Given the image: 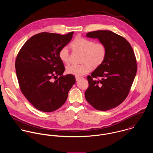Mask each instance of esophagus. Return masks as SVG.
Here are the masks:
<instances>
[{"label":"esophagus","mask_w":153,"mask_h":153,"mask_svg":"<svg viewBox=\"0 0 153 153\" xmlns=\"http://www.w3.org/2000/svg\"><path fill=\"white\" fill-rule=\"evenodd\" d=\"M81 78V77H79V76H76V77H75V79H76V81L79 80Z\"/></svg>","instance_id":"34e87169"}]
</instances>
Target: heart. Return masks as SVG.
I'll list each match as a JSON object with an SVG mask.
<instances>
[{"label": "heart", "mask_w": 153, "mask_h": 153, "mask_svg": "<svg viewBox=\"0 0 153 153\" xmlns=\"http://www.w3.org/2000/svg\"><path fill=\"white\" fill-rule=\"evenodd\" d=\"M72 46L83 52L82 62L80 65L72 64L66 68V72L76 76H81L89 73L92 66L100 65L104 61L107 55V48L102 42H95L93 40L82 37H78L71 44ZM59 58L61 61L67 64L69 61L68 47L63 46L59 52Z\"/></svg>", "instance_id": "obj_1"}]
</instances>
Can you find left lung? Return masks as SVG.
I'll list each match as a JSON object with an SVG mask.
<instances>
[{
  "instance_id": "obj_1",
  "label": "left lung",
  "mask_w": 153,
  "mask_h": 153,
  "mask_svg": "<svg viewBox=\"0 0 153 153\" xmlns=\"http://www.w3.org/2000/svg\"><path fill=\"white\" fill-rule=\"evenodd\" d=\"M86 35L104 44L107 55L104 62L88 76L85 97L94 108L109 110L121 104L130 92L137 69L135 54L130 43L112 31L96 30Z\"/></svg>"
}]
</instances>
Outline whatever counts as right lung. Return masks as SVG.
Masks as SVG:
<instances>
[{
    "instance_id": "obj_1",
    "label": "right lung",
    "mask_w": 153,
    "mask_h": 153,
    "mask_svg": "<svg viewBox=\"0 0 153 153\" xmlns=\"http://www.w3.org/2000/svg\"><path fill=\"white\" fill-rule=\"evenodd\" d=\"M73 34L38 33L25 42L18 54L15 68L21 90L38 110L49 112L59 108L75 83L73 75H62L65 68L59 58L60 49L71 41Z\"/></svg>"
}]
</instances>
